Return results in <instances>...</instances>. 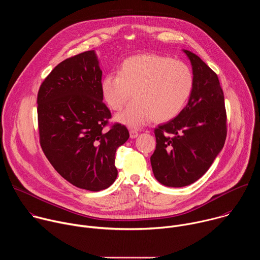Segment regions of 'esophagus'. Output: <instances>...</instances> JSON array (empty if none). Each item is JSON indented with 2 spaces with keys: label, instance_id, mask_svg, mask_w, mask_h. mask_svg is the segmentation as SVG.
I'll return each mask as SVG.
<instances>
[{
  "label": "esophagus",
  "instance_id": "obj_1",
  "mask_svg": "<svg viewBox=\"0 0 260 260\" xmlns=\"http://www.w3.org/2000/svg\"><path fill=\"white\" fill-rule=\"evenodd\" d=\"M139 136V133L137 132V131H135V129H131L129 131V137L132 138V139H135V138H137Z\"/></svg>",
  "mask_w": 260,
  "mask_h": 260
}]
</instances>
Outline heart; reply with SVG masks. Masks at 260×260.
Wrapping results in <instances>:
<instances>
[{
    "mask_svg": "<svg viewBox=\"0 0 260 260\" xmlns=\"http://www.w3.org/2000/svg\"><path fill=\"white\" fill-rule=\"evenodd\" d=\"M191 69L180 60L158 54H141L124 59L117 73H109L101 81L105 102L112 110H120L115 120L138 128L150 118L166 122L177 117L187 104L193 89Z\"/></svg>",
    "mask_w": 260,
    "mask_h": 260,
    "instance_id": "b5f03b06",
    "label": "heart"
}]
</instances>
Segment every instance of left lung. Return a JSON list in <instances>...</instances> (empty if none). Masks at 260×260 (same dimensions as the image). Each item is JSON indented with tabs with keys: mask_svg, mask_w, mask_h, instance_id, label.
Here are the masks:
<instances>
[{
	"mask_svg": "<svg viewBox=\"0 0 260 260\" xmlns=\"http://www.w3.org/2000/svg\"><path fill=\"white\" fill-rule=\"evenodd\" d=\"M191 62L193 89L182 112L154 129L150 157L155 179L168 187L199 180L212 166L226 139L224 94L216 73L200 56L183 49Z\"/></svg>",
	"mask_w": 260,
	"mask_h": 260,
	"instance_id": "8db88e82",
	"label": "left lung"
}]
</instances>
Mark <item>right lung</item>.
<instances>
[{
    "label": "right lung",
    "instance_id": "obj_1",
    "mask_svg": "<svg viewBox=\"0 0 260 260\" xmlns=\"http://www.w3.org/2000/svg\"><path fill=\"white\" fill-rule=\"evenodd\" d=\"M102 70L94 50L58 63L38 92L42 150L55 171L78 188L100 191L117 178L115 153L129 138L119 123L104 127L111 112L103 103Z\"/></svg>",
    "mask_w": 260,
    "mask_h": 260
}]
</instances>
